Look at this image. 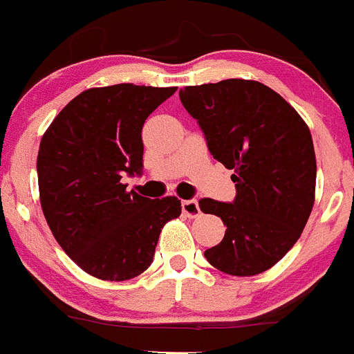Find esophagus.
I'll list each match as a JSON object with an SVG mask.
<instances>
[{
    "instance_id": "1",
    "label": "esophagus",
    "mask_w": 354,
    "mask_h": 354,
    "mask_svg": "<svg viewBox=\"0 0 354 354\" xmlns=\"http://www.w3.org/2000/svg\"><path fill=\"white\" fill-rule=\"evenodd\" d=\"M183 212L187 215V217H198L201 214L200 205H198L196 200H184L183 201Z\"/></svg>"
}]
</instances>
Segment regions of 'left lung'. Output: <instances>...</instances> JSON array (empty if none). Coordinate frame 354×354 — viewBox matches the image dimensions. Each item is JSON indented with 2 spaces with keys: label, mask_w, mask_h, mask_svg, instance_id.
<instances>
[{
  "label": "left lung",
  "mask_w": 354,
  "mask_h": 354,
  "mask_svg": "<svg viewBox=\"0 0 354 354\" xmlns=\"http://www.w3.org/2000/svg\"><path fill=\"white\" fill-rule=\"evenodd\" d=\"M208 151L234 170L233 203L203 198V214L227 227L205 257L225 274L268 271L301 238L315 205L316 158L311 132L274 90L252 80H224L179 92Z\"/></svg>",
  "instance_id": "8db88e82"
}]
</instances>
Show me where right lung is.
<instances>
[{"mask_svg":"<svg viewBox=\"0 0 354 354\" xmlns=\"http://www.w3.org/2000/svg\"><path fill=\"white\" fill-rule=\"evenodd\" d=\"M175 86L90 88L52 121L38 153L39 201L57 243L99 280L124 281L151 266L175 196H140L121 177L142 174V127Z\"/></svg>","mask_w":354,"mask_h":354,"instance_id":"right-lung-1","label":"right lung"}]
</instances>
